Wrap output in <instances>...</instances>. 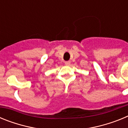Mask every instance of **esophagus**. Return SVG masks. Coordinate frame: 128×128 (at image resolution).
Returning <instances> with one entry per match:
<instances>
[{"label": "esophagus", "mask_w": 128, "mask_h": 128, "mask_svg": "<svg viewBox=\"0 0 128 128\" xmlns=\"http://www.w3.org/2000/svg\"><path fill=\"white\" fill-rule=\"evenodd\" d=\"M65 64L66 65H67V66H68V65H70V62H65Z\"/></svg>", "instance_id": "1"}]
</instances>
